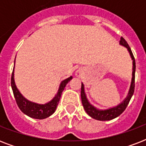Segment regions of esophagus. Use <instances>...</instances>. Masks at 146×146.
Wrapping results in <instances>:
<instances>
[{"label":"esophagus","mask_w":146,"mask_h":146,"mask_svg":"<svg viewBox=\"0 0 146 146\" xmlns=\"http://www.w3.org/2000/svg\"><path fill=\"white\" fill-rule=\"evenodd\" d=\"M76 76H82V73H81V71H80V70L76 71Z\"/></svg>","instance_id":"obj_1"}]
</instances>
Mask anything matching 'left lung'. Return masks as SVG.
Returning a JSON list of instances; mask_svg holds the SVG:
<instances>
[{
  "label": "left lung",
  "instance_id": "obj_1",
  "mask_svg": "<svg viewBox=\"0 0 146 146\" xmlns=\"http://www.w3.org/2000/svg\"><path fill=\"white\" fill-rule=\"evenodd\" d=\"M120 44L124 46L125 48H127L128 51H129V54H130V57H131L132 60H133V74H132L133 76H132L131 85H130L129 92H128V95L126 97V98L120 104H119L116 107L106 109V110H100V109L96 108V107H94L92 104H90V102H89V100L87 98L86 92H85L84 85L82 82V86H81V98H82V105H83V108H84L86 112L91 117H92L93 119H96V120L104 121V120H113L114 118L117 117L118 116H120L125 111V109L127 108V105L129 104V101H130L132 96L133 95L134 89H135V71H136V62H135V58H134L133 54L131 49L129 48V44H127L126 40L123 37L120 38Z\"/></svg>",
  "mask_w": 146,
  "mask_h": 146
}]
</instances>
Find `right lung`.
<instances>
[{"mask_svg": "<svg viewBox=\"0 0 146 146\" xmlns=\"http://www.w3.org/2000/svg\"><path fill=\"white\" fill-rule=\"evenodd\" d=\"M14 73V69L13 71L12 77H11V87H12L13 96L16 99L17 105L23 113L30 117L34 118V119H38V120L45 119L54 113L64 88L66 84L73 79L72 76H70L66 80H63L60 84L57 94L53 98V99L50 100V102L46 104H43L30 102L23 96V95L20 93V92L18 90L17 86L15 84L14 73Z\"/></svg>", "mask_w": 146, "mask_h": 146, "instance_id": "1", "label": "right lung"}]
</instances>
